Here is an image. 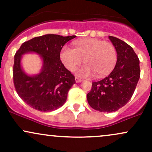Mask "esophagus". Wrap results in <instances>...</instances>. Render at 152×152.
I'll return each mask as SVG.
<instances>
[{
	"label": "esophagus",
	"instance_id": "1",
	"mask_svg": "<svg viewBox=\"0 0 152 152\" xmlns=\"http://www.w3.org/2000/svg\"><path fill=\"white\" fill-rule=\"evenodd\" d=\"M75 80H76V83H79V82H81L82 81L81 78H79L78 77H76H76H75Z\"/></svg>",
	"mask_w": 152,
	"mask_h": 152
}]
</instances>
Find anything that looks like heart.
<instances>
[{"label":"heart","mask_w":152,"mask_h":152,"mask_svg":"<svg viewBox=\"0 0 152 152\" xmlns=\"http://www.w3.org/2000/svg\"><path fill=\"white\" fill-rule=\"evenodd\" d=\"M74 44L75 49L64 46L60 53L61 60L68 70L74 71L83 58L86 64L77 71L81 77L89 76L94 72L97 76H102L114 69L117 53L112 43L90 38L78 40Z\"/></svg>","instance_id":"b5f03b06"}]
</instances>
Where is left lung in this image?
Returning <instances> with one entry per match:
<instances>
[{"label": "left lung", "mask_w": 152, "mask_h": 152, "mask_svg": "<svg viewBox=\"0 0 152 152\" xmlns=\"http://www.w3.org/2000/svg\"><path fill=\"white\" fill-rule=\"evenodd\" d=\"M109 38L117 53L116 66L109 76L92 82L86 96L91 107L101 112H114L126 105L140 77L139 59L133 48L119 38Z\"/></svg>", "instance_id": "8db88e82"}]
</instances>
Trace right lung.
Masks as SVG:
<instances>
[{
	"mask_svg": "<svg viewBox=\"0 0 152 152\" xmlns=\"http://www.w3.org/2000/svg\"><path fill=\"white\" fill-rule=\"evenodd\" d=\"M76 36L46 34L26 41L17 50L13 69V83L20 99L31 107L41 111H51L62 106L68 92L76 83L74 76L60 60L66 43ZM29 52L39 54L43 60L41 72L28 76L20 66L22 55Z\"/></svg>",
	"mask_w": 152,
	"mask_h": 152,
	"instance_id": "obj_1",
	"label": "right lung"
}]
</instances>
